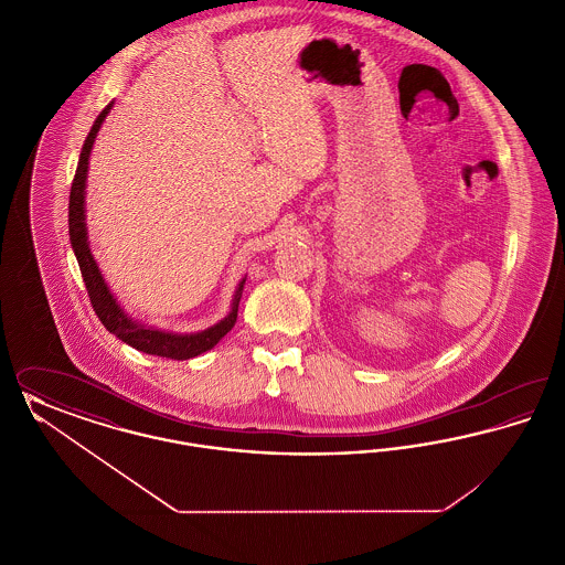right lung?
Masks as SVG:
<instances>
[{
    "mask_svg": "<svg viewBox=\"0 0 565 565\" xmlns=\"http://www.w3.org/2000/svg\"><path fill=\"white\" fill-rule=\"evenodd\" d=\"M111 109V104L104 108V111L97 116L95 125L90 127V134L86 135L84 146H82L81 161H78V169L72 182V192H70V239H72V247L74 254L78 258L81 265L82 279L86 286V292L90 298L93 311L97 313V318L106 326L111 334H116L120 341H125L127 345H131L135 350L150 353V355H161L167 360H189L194 358L203 351H210L217 341L235 326L237 322V307H239V298H242L243 279L239 284V290L235 295V302H233V311L222 320L215 323L212 328L196 332V334H169V332H161L154 328H143L139 323L131 322L125 311L118 307L116 298L109 295L108 286L102 277V273L97 269L88 243H86V224H84V189H86V171H88V157H90V148L93 141L97 137V131L104 122V118L108 116Z\"/></svg>",
    "mask_w": 565,
    "mask_h": 565,
    "instance_id": "obj_1",
    "label": "right lung"
}]
</instances>
